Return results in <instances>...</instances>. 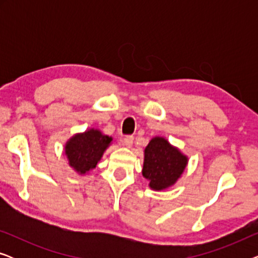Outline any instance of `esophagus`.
<instances>
[{
    "mask_svg": "<svg viewBox=\"0 0 258 258\" xmlns=\"http://www.w3.org/2000/svg\"><path fill=\"white\" fill-rule=\"evenodd\" d=\"M122 143L124 144L125 147H128V148H130L133 146V143H134V136H132V135H126V136H124L122 139Z\"/></svg>",
    "mask_w": 258,
    "mask_h": 258,
    "instance_id": "1",
    "label": "esophagus"
}]
</instances>
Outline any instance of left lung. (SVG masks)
Returning <instances> with one entry per match:
<instances>
[{"instance_id":"left-lung-1","label":"left lung","mask_w":258,"mask_h":258,"mask_svg":"<svg viewBox=\"0 0 258 258\" xmlns=\"http://www.w3.org/2000/svg\"><path fill=\"white\" fill-rule=\"evenodd\" d=\"M186 157L163 137H155L144 150L142 174L150 188L162 190L177 181L186 165Z\"/></svg>"}]
</instances>
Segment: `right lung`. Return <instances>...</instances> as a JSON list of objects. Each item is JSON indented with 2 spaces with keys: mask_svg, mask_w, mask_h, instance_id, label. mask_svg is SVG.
Returning <instances> with one entry per match:
<instances>
[{
  "mask_svg": "<svg viewBox=\"0 0 258 258\" xmlns=\"http://www.w3.org/2000/svg\"><path fill=\"white\" fill-rule=\"evenodd\" d=\"M110 142L111 137L94 129L75 135L66 146L69 164L80 174H86L96 167Z\"/></svg>",
  "mask_w": 258,
  "mask_h": 258,
  "instance_id": "right-lung-1",
  "label": "right lung"
}]
</instances>
